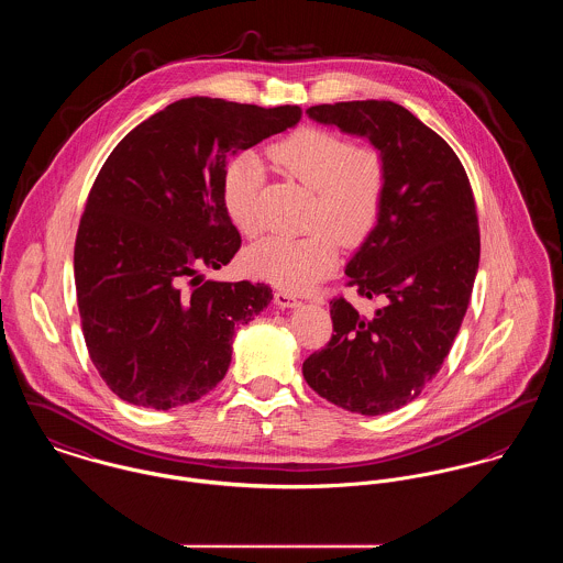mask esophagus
<instances>
[{
  "label": "esophagus",
  "mask_w": 563,
  "mask_h": 563,
  "mask_svg": "<svg viewBox=\"0 0 563 563\" xmlns=\"http://www.w3.org/2000/svg\"><path fill=\"white\" fill-rule=\"evenodd\" d=\"M301 303L292 292H288V290H277L275 292V306L279 307H297Z\"/></svg>",
  "instance_id": "1"
}]
</instances>
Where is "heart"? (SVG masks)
Masks as SVG:
<instances>
[{
	"instance_id": "b5f03b06",
	"label": "heart",
	"mask_w": 563,
	"mask_h": 563,
	"mask_svg": "<svg viewBox=\"0 0 563 563\" xmlns=\"http://www.w3.org/2000/svg\"><path fill=\"white\" fill-rule=\"evenodd\" d=\"M268 158L311 191L306 236H271L245 254L252 275L290 290H303L338 262V243L358 245L376 225L387 194L385 154L369 144L303 126L268 148ZM264 172L254 154L234 156L223 169V200L232 221L247 236L262 230L260 189Z\"/></svg>"
}]
</instances>
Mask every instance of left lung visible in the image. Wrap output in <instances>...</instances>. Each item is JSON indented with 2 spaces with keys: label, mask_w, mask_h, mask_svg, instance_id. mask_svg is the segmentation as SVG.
Wrapping results in <instances>:
<instances>
[{
  "label": "left lung",
  "mask_w": 563,
  "mask_h": 563,
  "mask_svg": "<svg viewBox=\"0 0 563 563\" xmlns=\"http://www.w3.org/2000/svg\"><path fill=\"white\" fill-rule=\"evenodd\" d=\"M307 113L367 137L389 176L378 223L346 266V286L380 307L363 316L333 297V335L303 361V376L335 407L383 415L423 391L459 335L479 262L473 189L452 146L398 102L316 104Z\"/></svg>",
  "instance_id": "obj_1"
}]
</instances>
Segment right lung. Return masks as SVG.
<instances>
[{
  "mask_svg": "<svg viewBox=\"0 0 563 563\" xmlns=\"http://www.w3.org/2000/svg\"><path fill=\"white\" fill-rule=\"evenodd\" d=\"M299 120L297 104L180 99L102 163L75 239V286L88 353L120 400L169 410L225 376L234 329L268 306L273 290L200 277L241 250L223 169L232 154Z\"/></svg>",
  "mask_w": 563,
  "mask_h": 563,
  "instance_id": "add662e5",
  "label": "right lung"
}]
</instances>
